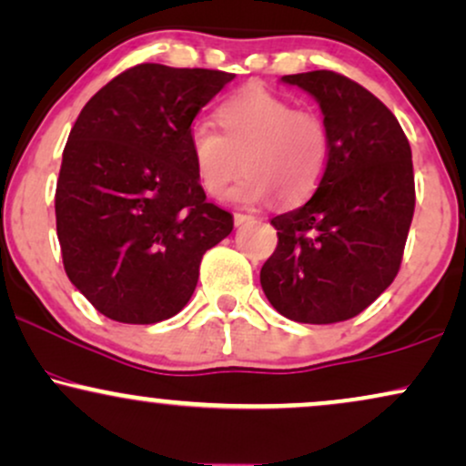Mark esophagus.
Listing matches in <instances>:
<instances>
[{"label": "esophagus", "mask_w": 466, "mask_h": 466, "mask_svg": "<svg viewBox=\"0 0 466 466\" xmlns=\"http://www.w3.org/2000/svg\"><path fill=\"white\" fill-rule=\"evenodd\" d=\"M234 223H237V226H243V223H253V217L245 215V213H234Z\"/></svg>", "instance_id": "esophagus-1"}]
</instances>
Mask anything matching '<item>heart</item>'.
<instances>
[{"label": "heart", "instance_id": "heart-1", "mask_svg": "<svg viewBox=\"0 0 466 466\" xmlns=\"http://www.w3.org/2000/svg\"><path fill=\"white\" fill-rule=\"evenodd\" d=\"M217 128L198 120L189 128V150L202 189L221 198L247 167L232 198L240 204L277 202L292 206L308 199L325 178L331 161V133L325 117L264 87L251 86L219 107Z\"/></svg>", "mask_w": 466, "mask_h": 466}]
</instances>
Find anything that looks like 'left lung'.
Wrapping results in <instances>:
<instances>
[{
  "label": "left lung",
  "mask_w": 466,
  "mask_h": 466,
  "mask_svg": "<svg viewBox=\"0 0 466 466\" xmlns=\"http://www.w3.org/2000/svg\"><path fill=\"white\" fill-rule=\"evenodd\" d=\"M309 92L331 133L314 196L277 215V247L260 284L281 316L305 325L349 320L396 279L415 213L409 139L372 92L333 70L281 76Z\"/></svg>",
  "instance_id": "1"
}]
</instances>
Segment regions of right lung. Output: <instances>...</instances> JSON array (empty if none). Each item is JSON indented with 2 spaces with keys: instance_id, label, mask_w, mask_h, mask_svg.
<instances>
[{
  "instance_id": "add662e5",
  "label": "right lung",
  "mask_w": 466,
  "mask_h": 466,
  "mask_svg": "<svg viewBox=\"0 0 466 466\" xmlns=\"http://www.w3.org/2000/svg\"><path fill=\"white\" fill-rule=\"evenodd\" d=\"M232 79L137 64L94 94L70 128L56 189L64 270L111 320L155 325L178 314L202 256L232 232L189 150L193 117Z\"/></svg>"
}]
</instances>
